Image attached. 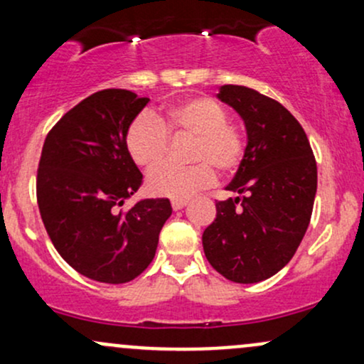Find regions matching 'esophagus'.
<instances>
[{
    "instance_id": "esophagus-1",
    "label": "esophagus",
    "mask_w": 364,
    "mask_h": 364,
    "mask_svg": "<svg viewBox=\"0 0 364 364\" xmlns=\"http://www.w3.org/2000/svg\"><path fill=\"white\" fill-rule=\"evenodd\" d=\"M171 205H173L174 210H181V208H185L188 205V200H173Z\"/></svg>"
}]
</instances>
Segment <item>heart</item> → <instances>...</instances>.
<instances>
[{
  "label": "heart",
  "mask_w": 364,
  "mask_h": 364,
  "mask_svg": "<svg viewBox=\"0 0 364 364\" xmlns=\"http://www.w3.org/2000/svg\"><path fill=\"white\" fill-rule=\"evenodd\" d=\"M228 109L207 95L185 99L162 114L140 112L129 121L124 145L136 166L152 169L166 159L169 136H191L186 168L162 166L150 171L147 190L154 196L186 200L215 183V171L231 176L241 166L246 152L243 129L229 123Z\"/></svg>",
  "instance_id": "obj_1"
}]
</instances>
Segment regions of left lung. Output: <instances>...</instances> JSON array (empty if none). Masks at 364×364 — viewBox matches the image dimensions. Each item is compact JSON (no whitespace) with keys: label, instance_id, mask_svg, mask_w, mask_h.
Returning a JSON list of instances; mask_svg holds the SVG:
<instances>
[{"label":"left lung","instance_id":"8db88e82","mask_svg":"<svg viewBox=\"0 0 364 364\" xmlns=\"http://www.w3.org/2000/svg\"><path fill=\"white\" fill-rule=\"evenodd\" d=\"M217 97L240 112L248 133L245 159L203 231L207 260L225 279L260 282L286 267L310 224L316 161L299 121L281 102L243 85Z\"/></svg>","mask_w":364,"mask_h":364}]
</instances>
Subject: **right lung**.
Masks as SVG:
<instances>
[{"label": "right lung", "instance_id": "1", "mask_svg": "<svg viewBox=\"0 0 364 364\" xmlns=\"http://www.w3.org/2000/svg\"><path fill=\"white\" fill-rule=\"evenodd\" d=\"M147 102L132 90H99L66 112L44 140L36 179L44 228L63 260L92 281L139 277L173 212L168 198L119 208L144 178L124 133Z\"/></svg>", "mask_w": 364, "mask_h": 364}]
</instances>
